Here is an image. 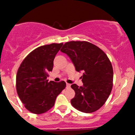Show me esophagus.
<instances>
[{"label": "esophagus", "instance_id": "esophagus-1", "mask_svg": "<svg viewBox=\"0 0 135 135\" xmlns=\"http://www.w3.org/2000/svg\"><path fill=\"white\" fill-rule=\"evenodd\" d=\"M66 87H67V88H70V84L66 83Z\"/></svg>", "mask_w": 135, "mask_h": 135}]
</instances>
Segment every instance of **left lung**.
Wrapping results in <instances>:
<instances>
[{"mask_svg": "<svg viewBox=\"0 0 135 135\" xmlns=\"http://www.w3.org/2000/svg\"><path fill=\"white\" fill-rule=\"evenodd\" d=\"M77 72L83 71V86L71 85L75 95L71 104L80 112L91 113L105 104L113 86V68L103 51L87 41L66 42L61 49Z\"/></svg>", "mask_w": 135, "mask_h": 135, "instance_id": "obj_1", "label": "left lung"}]
</instances>
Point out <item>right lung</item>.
I'll list each match as a JSON object with an SVG mask.
<instances>
[{
    "label": "right lung",
    "mask_w": 135,
    "mask_h": 135,
    "mask_svg": "<svg viewBox=\"0 0 135 135\" xmlns=\"http://www.w3.org/2000/svg\"><path fill=\"white\" fill-rule=\"evenodd\" d=\"M63 44L52 43L38 47L25 57L18 70L17 93L25 107L33 114H43L50 110L58 94L66 88L65 81L47 80L55 56Z\"/></svg>",
    "instance_id": "obj_1"
}]
</instances>
